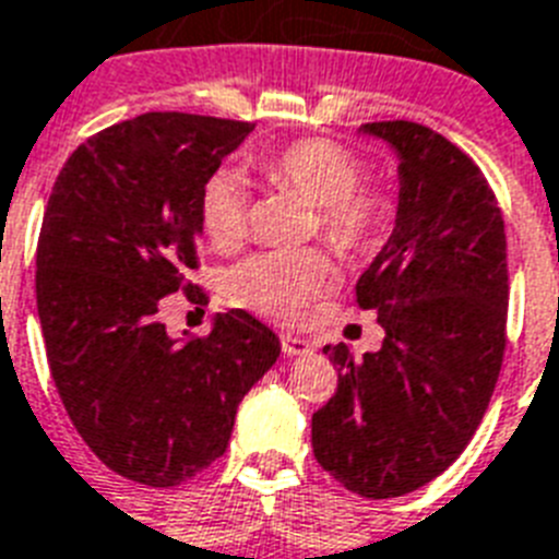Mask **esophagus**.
Masks as SVG:
<instances>
[{"label": "esophagus", "mask_w": 559, "mask_h": 559, "mask_svg": "<svg viewBox=\"0 0 559 559\" xmlns=\"http://www.w3.org/2000/svg\"><path fill=\"white\" fill-rule=\"evenodd\" d=\"M309 349H312V344H309L307 337L281 335V352H284V355H289V358H293V355H304V352H309Z\"/></svg>", "instance_id": "esophagus-1"}]
</instances>
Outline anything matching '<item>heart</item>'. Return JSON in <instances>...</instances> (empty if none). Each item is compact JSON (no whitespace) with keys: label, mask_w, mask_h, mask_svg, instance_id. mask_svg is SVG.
<instances>
[{"label":"heart","mask_w":559,"mask_h":559,"mask_svg":"<svg viewBox=\"0 0 559 559\" xmlns=\"http://www.w3.org/2000/svg\"><path fill=\"white\" fill-rule=\"evenodd\" d=\"M258 173L316 207L312 229L337 255L372 252L386 233L395 195L381 181H360L364 162L344 144L301 139L255 162ZM201 222L215 250H238L250 236V195L236 173H215L201 192ZM332 287V266L318 250L258 252L229 272V298L275 321L301 318Z\"/></svg>","instance_id":"heart-1"}]
</instances>
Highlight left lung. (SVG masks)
<instances>
[{"instance_id": "1", "label": "left lung", "mask_w": 559, "mask_h": 559, "mask_svg": "<svg viewBox=\"0 0 559 559\" xmlns=\"http://www.w3.org/2000/svg\"><path fill=\"white\" fill-rule=\"evenodd\" d=\"M397 150L395 229L358 278V307L386 337L364 360L323 346L335 395L312 415L323 472L369 500L443 475L480 426L500 378L509 316L503 213L472 158L415 121H369Z\"/></svg>"}]
</instances>
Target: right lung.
<instances>
[{
    "label": "right lung",
    "mask_w": 559,
    "mask_h": 559,
    "mask_svg": "<svg viewBox=\"0 0 559 559\" xmlns=\"http://www.w3.org/2000/svg\"><path fill=\"white\" fill-rule=\"evenodd\" d=\"M252 121L142 112L98 130L56 178L36 247V309L50 374L98 461L153 489L227 452L241 397L281 344L243 309L173 341L164 298L207 295L199 270L201 192Z\"/></svg>",
    "instance_id": "right-lung-1"
}]
</instances>
